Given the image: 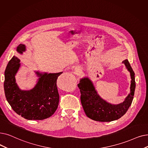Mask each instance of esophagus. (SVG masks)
<instances>
[{
  "label": "esophagus",
  "mask_w": 148,
  "mask_h": 148,
  "mask_svg": "<svg viewBox=\"0 0 148 148\" xmlns=\"http://www.w3.org/2000/svg\"><path fill=\"white\" fill-rule=\"evenodd\" d=\"M76 71H77V70H76Z\"/></svg>",
  "instance_id": "esophagus-1"
}]
</instances>
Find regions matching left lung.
Returning a JSON list of instances; mask_svg holds the SVG:
<instances>
[{
  "label": "left lung",
  "mask_w": 148,
  "mask_h": 148,
  "mask_svg": "<svg viewBox=\"0 0 148 148\" xmlns=\"http://www.w3.org/2000/svg\"><path fill=\"white\" fill-rule=\"evenodd\" d=\"M122 63L130 73L131 80L130 92L120 103L112 104L102 99L88 77L80 79L78 87L80 89L81 103L86 116L89 119L101 122L116 120L125 114L130 107L136 89L135 74L127 59Z\"/></svg>",
  "instance_id": "1"
}]
</instances>
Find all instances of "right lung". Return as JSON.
Here are the masks:
<instances>
[{"label": "right lung", "mask_w": 148, "mask_h": 148, "mask_svg": "<svg viewBox=\"0 0 148 148\" xmlns=\"http://www.w3.org/2000/svg\"><path fill=\"white\" fill-rule=\"evenodd\" d=\"M26 51V46L20 44L16 51L21 54ZM21 60L13 56L5 71L4 91L6 100L17 114L27 120H42L52 115L57 109L59 94L57 79L62 74L35 71L37 83L29 90H22L17 85L16 75L21 67Z\"/></svg>", "instance_id": "1"}]
</instances>
